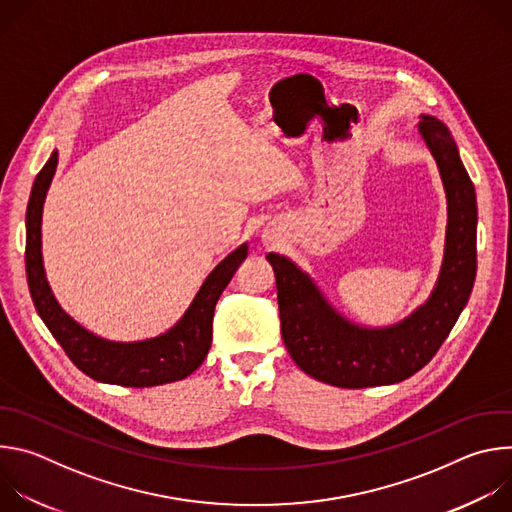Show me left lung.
Instances as JSON below:
<instances>
[{"mask_svg":"<svg viewBox=\"0 0 512 512\" xmlns=\"http://www.w3.org/2000/svg\"><path fill=\"white\" fill-rule=\"evenodd\" d=\"M419 131L448 194V237L440 279L425 306L397 326L358 328L338 316L294 263L267 255L277 283L281 336L289 356L316 381L364 389L409 379L440 350L476 277V194L448 127L423 115Z\"/></svg>","mask_w":512,"mask_h":512,"instance_id":"left-lung-1","label":"left lung"}]
</instances>
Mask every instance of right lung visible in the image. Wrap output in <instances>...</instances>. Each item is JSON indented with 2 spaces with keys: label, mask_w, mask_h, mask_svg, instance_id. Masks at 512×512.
I'll use <instances>...</instances> for the list:
<instances>
[{
  "label": "right lung",
  "mask_w": 512,
  "mask_h": 512,
  "mask_svg": "<svg viewBox=\"0 0 512 512\" xmlns=\"http://www.w3.org/2000/svg\"><path fill=\"white\" fill-rule=\"evenodd\" d=\"M56 164L58 154L52 152L50 160L34 180L26 212V275L36 312L72 364L95 381L121 387H156L186 379L208 354L214 306L239 265L245 261L247 245H241L212 269L188 312L170 332L129 344L97 338L60 310L42 265V206Z\"/></svg>",
  "instance_id": "add662e5"
}]
</instances>
